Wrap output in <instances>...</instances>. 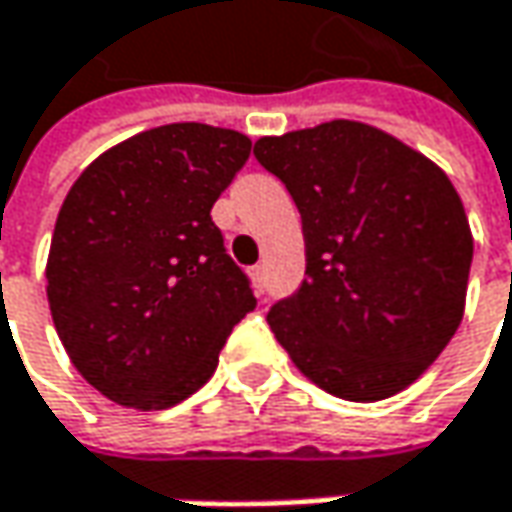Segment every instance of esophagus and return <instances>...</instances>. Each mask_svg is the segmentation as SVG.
Masks as SVG:
<instances>
[{
    "mask_svg": "<svg viewBox=\"0 0 512 512\" xmlns=\"http://www.w3.org/2000/svg\"><path fill=\"white\" fill-rule=\"evenodd\" d=\"M265 265H256V268H250V276H253V285H256V291H259V294H262V291H265V279H268V276H265Z\"/></svg>",
    "mask_w": 512,
    "mask_h": 512,
    "instance_id": "obj_1",
    "label": "esophagus"
}]
</instances>
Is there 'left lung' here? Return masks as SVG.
Instances as JSON below:
<instances>
[{
    "label": "left lung",
    "mask_w": 512,
    "mask_h": 512,
    "mask_svg": "<svg viewBox=\"0 0 512 512\" xmlns=\"http://www.w3.org/2000/svg\"><path fill=\"white\" fill-rule=\"evenodd\" d=\"M253 155L288 187L305 233V279L270 308V331L328 395L403 392L464 317L473 233L452 181L357 120L259 138Z\"/></svg>",
    "instance_id": "1"
}]
</instances>
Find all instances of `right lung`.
<instances>
[{
    "label": "right lung",
    "mask_w": 512,
    "mask_h": 512,
    "mask_svg": "<svg viewBox=\"0 0 512 512\" xmlns=\"http://www.w3.org/2000/svg\"><path fill=\"white\" fill-rule=\"evenodd\" d=\"M250 138L169 123L117 143L65 195L48 253V305L91 386L132 409H169L218 366L256 308L210 216Z\"/></svg>",
    "instance_id": "obj_1"
}]
</instances>
